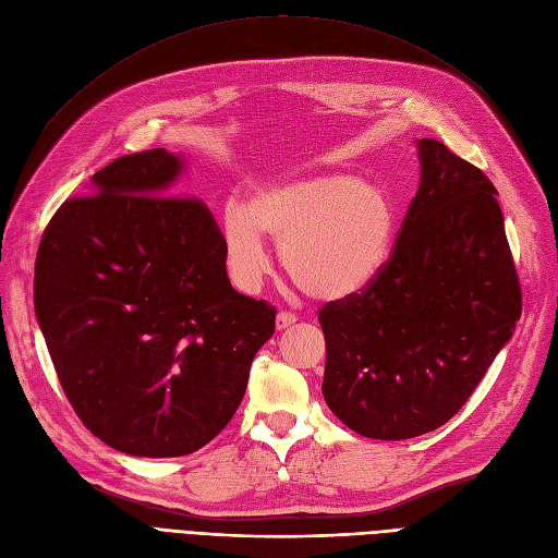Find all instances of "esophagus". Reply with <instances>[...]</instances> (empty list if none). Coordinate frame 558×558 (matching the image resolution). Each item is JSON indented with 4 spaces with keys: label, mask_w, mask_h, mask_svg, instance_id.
Returning a JSON list of instances; mask_svg holds the SVG:
<instances>
[{
    "label": "esophagus",
    "mask_w": 558,
    "mask_h": 558,
    "mask_svg": "<svg viewBox=\"0 0 558 558\" xmlns=\"http://www.w3.org/2000/svg\"><path fill=\"white\" fill-rule=\"evenodd\" d=\"M295 320H298L295 314H291V312H279V314H277V330L291 328V326L295 324Z\"/></svg>",
    "instance_id": "1"
}]
</instances>
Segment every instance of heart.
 <instances>
[{"label": "heart", "mask_w": 558, "mask_h": 558, "mask_svg": "<svg viewBox=\"0 0 558 558\" xmlns=\"http://www.w3.org/2000/svg\"><path fill=\"white\" fill-rule=\"evenodd\" d=\"M263 234L281 242L283 269L302 291L342 300L381 272L393 246L396 211L381 189L347 174L277 183L248 205H228L223 246L242 289H253L269 269Z\"/></svg>", "instance_id": "obj_1"}]
</instances>
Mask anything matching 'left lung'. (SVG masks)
Here are the masks:
<instances>
[{"mask_svg":"<svg viewBox=\"0 0 558 558\" xmlns=\"http://www.w3.org/2000/svg\"><path fill=\"white\" fill-rule=\"evenodd\" d=\"M418 191L393 256L361 293L328 302L326 404L373 440H410L459 412L510 342L521 289L494 183L418 140Z\"/></svg>","mask_w":558,"mask_h":558,"instance_id":"left-lung-1","label":"left lung"}]
</instances>
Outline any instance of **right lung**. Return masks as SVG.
Here are the masks:
<instances>
[{
  "instance_id": "1",
  "label": "right lung",
  "mask_w": 558,
  "mask_h": 558,
  "mask_svg": "<svg viewBox=\"0 0 558 558\" xmlns=\"http://www.w3.org/2000/svg\"><path fill=\"white\" fill-rule=\"evenodd\" d=\"M185 160H113L50 218L35 312L74 412L116 451L193 453L238 412L277 310L232 289L207 205L174 197Z\"/></svg>"
}]
</instances>
